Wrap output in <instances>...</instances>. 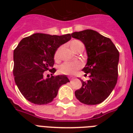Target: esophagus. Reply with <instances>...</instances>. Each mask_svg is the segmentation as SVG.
<instances>
[{
  "label": "esophagus",
  "mask_w": 133,
  "mask_h": 133,
  "mask_svg": "<svg viewBox=\"0 0 133 133\" xmlns=\"http://www.w3.org/2000/svg\"><path fill=\"white\" fill-rule=\"evenodd\" d=\"M69 78V79H70V80H72V79H73V77H68Z\"/></svg>",
  "instance_id": "1"
}]
</instances>
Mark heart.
I'll list each match as a JSON object with an SVG mask.
<instances>
[{
  "label": "heart",
  "mask_w": 133,
  "mask_h": 133,
  "mask_svg": "<svg viewBox=\"0 0 133 133\" xmlns=\"http://www.w3.org/2000/svg\"><path fill=\"white\" fill-rule=\"evenodd\" d=\"M70 46L71 49L74 52H77L80 48H83V45L80 41L72 40L70 43ZM61 50H62V47L60 46L59 48L56 49V50L54 52V60L57 61V62L60 61L61 58ZM80 68H81V65H80L79 63L65 62L64 63H63L59 67L58 70H59V72L61 74H63V75H72L77 72V71L78 70H79Z\"/></svg>",
  "instance_id": "1"
}]
</instances>
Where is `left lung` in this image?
Here are the masks:
<instances>
[{
    "label": "left lung",
    "mask_w": 133,
    "mask_h": 133,
    "mask_svg": "<svg viewBox=\"0 0 133 133\" xmlns=\"http://www.w3.org/2000/svg\"><path fill=\"white\" fill-rule=\"evenodd\" d=\"M73 38L85 45L87 63L82 70L89 73L90 80L83 81L82 86L75 91L80 102L86 105H96L103 102L115 88L117 81L119 53L109 38L92 30L75 32Z\"/></svg>",
    "instance_id": "1"
}]
</instances>
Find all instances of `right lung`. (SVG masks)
<instances>
[{"label": "right lung", "instance_id": "add662e5", "mask_svg": "<svg viewBox=\"0 0 133 133\" xmlns=\"http://www.w3.org/2000/svg\"><path fill=\"white\" fill-rule=\"evenodd\" d=\"M71 35L36 33L23 38L14 50L15 83L28 101L37 105L48 104L56 97L59 88L70 82L65 75L53 76L56 69L50 68L54 64L55 51L70 40ZM48 70L51 75L45 77Z\"/></svg>", "mask_w": 133, "mask_h": 133}]
</instances>
